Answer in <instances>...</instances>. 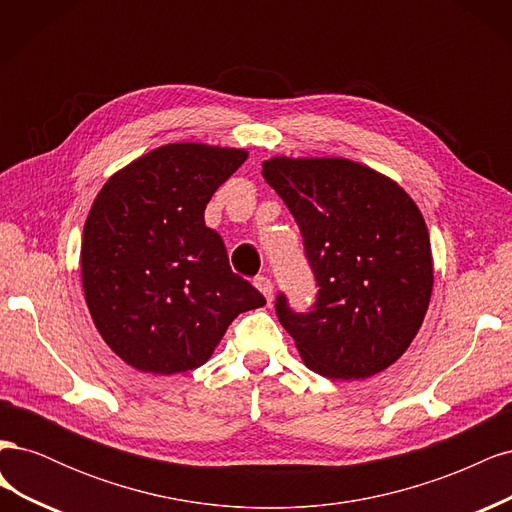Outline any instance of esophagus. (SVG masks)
Here are the masks:
<instances>
[{
    "mask_svg": "<svg viewBox=\"0 0 512 512\" xmlns=\"http://www.w3.org/2000/svg\"><path fill=\"white\" fill-rule=\"evenodd\" d=\"M254 286H256L262 294H265L267 301L271 303V299H273V284H271L269 277H265V275H258L256 280H254Z\"/></svg>",
    "mask_w": 512,
    "mask_h": 512,
    "instance_id": "obj_1",
    "label": "esophagus"
}]
</instances>
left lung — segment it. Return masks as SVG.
<instances>
[{"instance_id":"8db88e82","label":"left lung","mask_w":512,"mask_h":512,"mask_svg":"<svg viewBox=\"0 0 512 512\" xmlns=\"http://www.w3.org/2000/svg\"><path fill=\"white\" fill-rule=\"evenodd\" d=\"M262 177L299 224L318 286L309 312L280 292L275 312L305 365L363 380L393 365L421 329L433 288L429 232L414 200L346 158L277 156Z\"/></svg>"}]
</instances>
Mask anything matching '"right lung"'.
<instances>
[{"label":"right lung","instance_id":"1","mask_svg":"<svg viewBox=\"0 0 512 512\" xmlns=\"http://www.w3.org/2000/svg\"><path fill=\"white\" fill-rule=\"evenodd\" d=\"M245 160L243 149L164 145L121 168L91 205L85 301L108 348L134 369L200 367L232 320L267 303L230 271L222 237L205 226L211 196Z\"/></svg>","mask_w":512,"mask_h":512}]
</instances>
